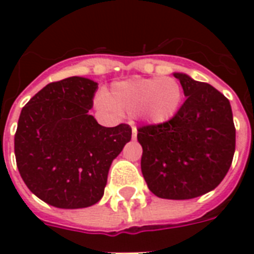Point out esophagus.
Segmentation results:
<instances>
[{"instance_id":"34e87169","label":"esophagus","mask_w":254,"mask_h":254,"mask_svg":"<svg viewBox=\"0 0 254 254\" xmlns=\"http://www.w3.org/2000/svg\"><path fill=\"white\" fill-rule=\"evenodd\" d=\"M131 131H133V139H134L135 137H137V127H131Z\"/></svg>"}]
</instances>
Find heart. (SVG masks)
I'll return each mask as SVG.
<instances>
[{"label": "heart", "instance_id": "heart-1", "mask_svg": "<svg viewBox=\"0 0 254 254\" xmlns=\"http://www.w3.org/2000/svg\"><path fill=\"white\" fill-rule=\"evenodd\" d=\"M183 89L173 77L133 79L113 85L105 96L107 103L117 111L139 115L150 124L171 120L179 111Z\"/></svg>", "mask_w": 254, "mask_h": 254}]
</instances>
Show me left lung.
<instances>
[{
  "mask_svg": "<svg viewBox=\"0 0 254 254\" xmlns=\"http://www.w3.org/2000/svg\"><path fill=\"white\" fill-rule=\"evenodd\" d=\"M186 101L173 119L138 127L141 170L162 199H192L216 189L232 165L236 129L229 100L216 88L174 73Z\"/></svg>",
  "mask_w": 254,
  "mask_h": 254,
  "instance_id": "8db88e82",
  "label": "left lung"
}]
</instances>
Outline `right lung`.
Masks as SVG:
<instances>
[{
  "instance_id": "right-lung-1",
  "label": "right lung",
  "mask_w": 254,
  "mask_h": 254,
  "mask_svg": "<svg viewBox=\"0 0 254 254\" xmlns=\"http://www.w3.org/2000/svg\"><path fill=\"white\" fill-rule=\"evenodd\" d=\"M97 83L72 76L42 88L22 108L14 135L18 171L29 190L58 208H85L104 195L112 161L131 127H105L88 112Z\"/></svg>"
}]
</instances>
